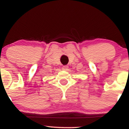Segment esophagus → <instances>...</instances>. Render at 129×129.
Returning <instances> with one entry per match:
<instances>
[{
  "instance_id": "1",
  "label": "esophagus",
  "mask_w": 129,
  "mask_h": 129,
  "mask_svg": "<svg viewBox=\"0 0 129 129\" xmlns=\"http://www.w3.org/2000/svg\"><path fill=\"white\" fill-rule=\"evenodd\" d=\"M62 69L63 70H67L68 69H69V66H63Z\"/></svg>"
}]
</instances>
